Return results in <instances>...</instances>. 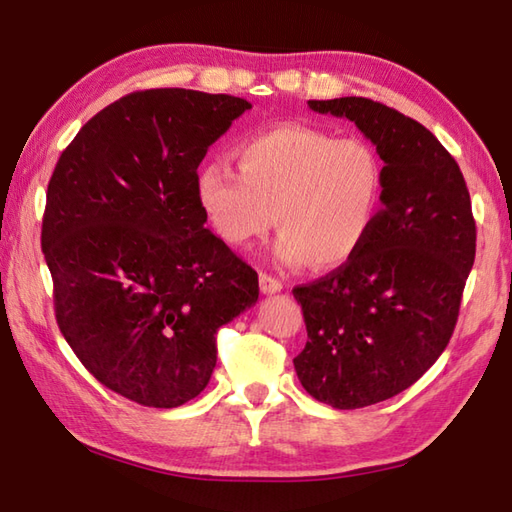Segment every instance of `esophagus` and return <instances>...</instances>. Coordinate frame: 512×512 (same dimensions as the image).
I'll list each match as a JSON object with an SVG mask.
<instances>
[{"instance_id":"1","label":"esophagus","mask_w":512,"mask_h":512,"mask_svg":"<svg viewBox=\"0 0 512 512\" xmlns=\"http://www.w3.org/2000/svg\"><path fill=\"white\" fill-rule=\"evenodd\" d=\"M259 289H262V293H266V296H271V293L282 291V282L268 273H259Z\"/></svg>"}]
</instances>
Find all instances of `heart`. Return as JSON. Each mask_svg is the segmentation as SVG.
<instances>
[{"instance_id":"obj_1","label":"heart","mask_w":512,"mask_h":512,"mask_svg":"<svg viewBox=\"0 0 512 512\" xmlns=\"http://www.w3.org/2000/svg\"><path fill=\"white\" fill-rule=\"evenodd\" d=\"M235 158L237 169L214 158L194 173L196 201L225 246L244 248L275 221L280 262L334 268L370 235L384 169L368 142L287 124L246 137Z\"/></svg>"}]
</instances>
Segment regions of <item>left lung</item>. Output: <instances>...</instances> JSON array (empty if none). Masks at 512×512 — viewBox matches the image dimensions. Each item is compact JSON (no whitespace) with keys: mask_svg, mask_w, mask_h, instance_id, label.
<instances>
[{"mask_svg":"<svg viewBox=\"0 0 512 512\" xmlns=\"http://www.w3.org/2000/svg\"><path fill=\"white\" fill-rule=\"evenodd\" d=\"M354 121L384 160L381 210L348 262L296 287L307 345L296 359L305 391L334 409L402 393L447 348L476 253L470 192L436 135L363 97L307 101Z\"/></svg>","mask_w":512,"mask_h":512,"instance_id":"left-lung-1","label":"left lung"}]
</instances>
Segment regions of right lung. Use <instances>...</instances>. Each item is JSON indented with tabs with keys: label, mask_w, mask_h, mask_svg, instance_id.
Returning a JSON list of instances; mask_svg holds the SVG:
<instances>
[{
	"label": "right lung",
	"mask_w": 512,
	"mask_h": 512,
	"mask_svg": "<svg viewBox=\"0 0 512 512\" xmlns=\"http://www.w3.org/2000/svg\"><path fill=\"white\" fill-rule=\"evenodd\" d=\"M246 99L144 90L97 112L47 187L42 253L60 332L103 386L176 409L216 366V332L253 307L257 273L205 228L194 173Z\"/></svg>",
	"instance_id": "add662e5"
}]
</instances>
